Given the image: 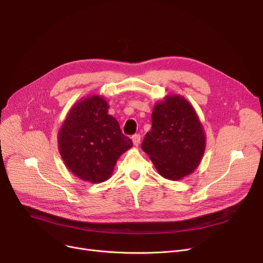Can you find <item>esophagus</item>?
Masks as SVG:
<instances>
[{
  "label": "esophagus",
  "instance_id": "esophagus-1",
  "mask_svg": "<svg viewBox=\"0 0 263 263\" xmlns=\"http://www.w3.org/2000/svg\"><path fill=\"white\" fill-rule=\"evenodd\" d=\"M132 142H133V145H134L135 147L139 146L140 143H141V135H139V134L133 135V136H132Z\"/></svg>",
  "mask_w": 263,
  "mask_h": 263
}]
</instances>
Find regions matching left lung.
Listing matches in <instances>:
<instances>
[{
    "instance_id": "obj_1",
    "label": "left lung",
    "mask_w": 263,
    "mask_h": 263,
    "mask_svg": "<svg viewBox=\"0 0 263 263\" xmlns=\"http://www.w3.org/2000/svg\"><path fill=\"white\" fill-rule=\"evenodd\" d=\"M153 127L142 149L159 175L178 181L194 173L205 150V133L195 108L183 96L171 93L153 109Z\"/></svg>"
}]
</instances>
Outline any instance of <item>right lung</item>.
<instances>
[{"instance_id":"add662e5","label":"right lung","mask_w":263,"mask_h":263,"mask_svg":"<svg viewBox=\"0 0 263 263\" xmlns=\"http://www.w3.org/2000/svg\"><path fill=\"white\" fill-rule=\"evenodd\" d=\"M108 107L100 95L82 98L69 109L59 131V151L66 167L89 183L108 180L120 156L133 146L118 121L107 114Z\"/></svg>"}]
</instances>
